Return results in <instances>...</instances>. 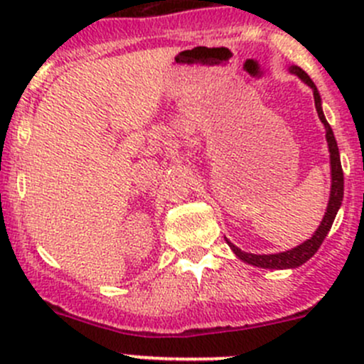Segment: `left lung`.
<instances>
[{
	"instance_id": "obj_1",
	"label": "left lung",
	"mask_w": 364,
	"mask_h": 364,
	"mask_svg": "<svg viewBox=\"0 0 364 364\" xmlns=\"http://www.w3.org/2000/svg\"><path fill=\"white\" fill-rule=\"evenodd\" d=\"M291 72L296 73L301 80H304V82H306L308 86L314 90L315 109H317L318 117H321V121L324 123V127H326V139H328L329 153H331V181H333L331 183V196H329V204H328V209H326L324 218H322V223L318 225V229L315 230L314 236H311L310 240L304 241L303 245H299V247L292 248V250L284 252V253H273V255H271V253L269 255H255V253L241 252L240 248L234 247L230 241H227V243H229V247L232 248V252L236 253L241 260L252 264V266L266 267V269H287V267H297V266H301V264L306 262L310 257H314L315 252L321 248L324 237L328 236L329 229H331L333 222H335L336 213H338V209L341 205V200H343V171H341L338 146H336L335 135H333L331 127H329V123L326 121V117H324V112H322L321 95H318L317 87H315L314 80L310 79V75H308L303 68L291 67Z\"/></svg>"
}]
</instances>
